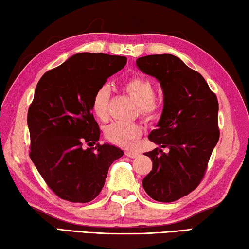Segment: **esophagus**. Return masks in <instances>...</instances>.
I'll list each match as a JSON object with an SVG mask.
<instances>
[{
    "instance_id": "34e87169",
    "label": "esophagus",
    "mask_w": 249,
    "mask_h": 249,
    "mask_svg": "<svg viewBox=\"0 0 249 249\" xmlns=\"http://www.w3.org/2000/svg\"><path fill=\"white\" fill-rule=\"evenodd\" d=\"M125 155L130 158H135L139 156V153L138 152H133V151H125Z\"/></svg>"
}]
</instances>
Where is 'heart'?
Wrapping results in <instances>:
<instances>
[{
  "mask_svg": "<svg viewBox=\"0 0 249 249\" xmlns=\"http://www.w3.org/2000/svg\"><path fill=\"white\" fill-rule=\"evenodd\" d=\"M124 90L138 105L139 114L143 118L151 120L157 116L159 103L154 98L155 88L148 79L140 76L131 77L124 83ZM109 97V89L106 86L98 89L93 97L92 109L98 119L108 118ZM104 133L111 143L123 147H132L142 134V128L135 123H112L106 126Z\"/></svg>",
  "mask_w": 249,
  "mask_h": 249,
  "instance_id": "b5f03b06",
  "label": "heart"
}]
</instances>
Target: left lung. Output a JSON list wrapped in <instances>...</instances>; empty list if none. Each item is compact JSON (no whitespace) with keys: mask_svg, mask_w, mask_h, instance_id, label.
I'll return each mask as SVG.
<instances>
[{"mask_svg":"<svg viewBox=\"0 0 249 249\" xmlns=\"http://www.w3.org/2000/svg\"><path fill=\"white\" fill-rule=\"evenodd\" d=\"M141 71L154 77L163 93V108L148 139L159 147L145 153L153 169L142 181L151 197L171 203L195 190L219 141L217 96L200 73L171 54L137 59ZM162 148L169 152L163 153Z\"/></svg>","mask_w":249,"mask_h":249,"instance_id":"1","label":"left lung"}]
</instances>
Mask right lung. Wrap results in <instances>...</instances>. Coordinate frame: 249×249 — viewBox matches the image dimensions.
<instances>
[{
    "label": "right lung",
    "instance_id": "add662e5",
    "mask_svg": "<svg viewBox=\"0 0 249 249\" xmlns=\"http://www.w3.org/2000/svg\"><path fill=\"white\" fill-rule=\"evenodd\" d=\"M124 56L78 53L45 72L28 110L30 158L50 189L65 200L89 203L100 194L110 165L124 155L108 143L91 148L101 130L92 101Z\"/></svg>",
    "mask_w": 249,
    "mask_h": 249
}]
</instances>
